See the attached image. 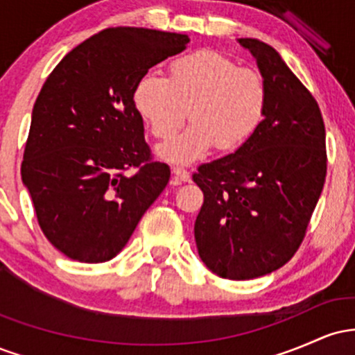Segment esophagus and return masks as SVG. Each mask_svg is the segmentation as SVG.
I'll list each match as a JSON object with an SVG mask.
<instances>
[{
  "mask_svg": "<svg viewBox=\"0 0 355 355\" xmlns=\"http://www.w3.org/2000/svg\"><path fill=\"white\" fill-rule=\"evenodd\" d=\"M172 173H173V180L172 183H182V182H190V173L187 172L185 168H180V166H175L172 168Z\"/></svg>",
  "mask_w": 355,
  "mask_h": 355,
  "instance_id": "obj_1",
  "label": "esophagus"
}]
</instances>
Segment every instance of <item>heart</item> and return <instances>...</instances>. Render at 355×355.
Segmentation results:
<instances>
[{
	"label": "heart",
	"instance_id": "b5f03b06",
	"mask_svg": "<svg viewBox=\"0 0 355 355\" xmlns=\"http://www.w3.org/2000/svg\"><path fill=\"white\" fill-rule=\"evenodd\" d=\"M133 103L160 140L172 138L189 113L193 123L162 145L158 155L170 164H190L211 146L234 152L245 145L266 118L268 93L260 73L237 68L217 51L198 50L173 60L168 78L145 73L133 89Z\"/></svg>",
	"mask_w": 355,
	"mask_h": 355
}]
</instances>
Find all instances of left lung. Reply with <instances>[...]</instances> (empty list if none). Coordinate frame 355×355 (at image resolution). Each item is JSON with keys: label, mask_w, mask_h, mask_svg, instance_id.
I'll return each mask as SVG.
<instances>
[{"label": "left lung", "mask_w": 355, "mask_h": 355, "mask_svg": "<svg viewBox=\"0 0 355 355\" xmlns=\"http://www.w3.org/2000/svg\"><path fill=\"white\" fill-rule=\"evenodd\" d=\"M237 42L266 80L267 113L245 145L198 166L203 205L193 230L214 274L248 280L295 254L324 189L327 155L319 105L282 56L255 38Z\"/></svg>", "instance_id": "8db88e82"}]
</instances>
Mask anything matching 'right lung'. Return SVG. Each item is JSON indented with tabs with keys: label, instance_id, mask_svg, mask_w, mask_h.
Wrapping results in <instances>:
<instances>
[{
	"label": "right lung",
	"instance_id": "1",
	"mask_svg": "<svg viewBox=\"0 0 355 355\" xmlns=\"http://www.w3.org/2000/svg\"><path fill=\"white\" fill-rule=\"evenodd\" d=\"M187 43V35L108 28L73 48L44 81L21 180L43 234L70 259H113L168 183V165L150 158L133 89Z\"/></svg>",
	"mask_w": 355,
	"mask_h": 355
}]
</instances>
